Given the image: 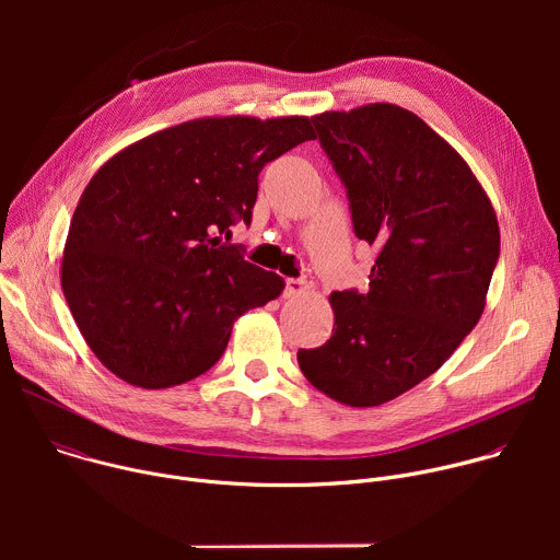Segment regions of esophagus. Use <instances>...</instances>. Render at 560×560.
<instances>
[{
    "instance_id": "esophagus-1",
    "label": "esophagus",
    "mask_w": 560,
    "mask_h": 560,
    "mask_svg": "<svg viewBox=\"0 0 560 560\" xmlns=\"http://www.w3.org/2000/svg\"><path fill=\"white\" fill-rule=\"evenodd\" d=\"M307 290H310V283H307V281H303V279H288L283 294H285L288 299H294V296L305 294Z\"/></svg>"
}]
</instances>
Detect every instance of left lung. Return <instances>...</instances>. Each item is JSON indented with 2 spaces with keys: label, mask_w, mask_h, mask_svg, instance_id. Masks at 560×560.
Returning a JSON list of instances; mask_svg holds the SVG:
<instances>
[{
  "label": "left lung",
  "mask_w": 560,
  "mask_h": 560,
  "mask_svg": "<svg viewBox=\"0 0 560 560\" xmlns=\"http://www.w3.org/2000/svg\"><path fill=\"white\" fill-rule=\"evenodd\" d=\"M312 124L376 257L370 290L332 292V337L296 361L318 392L374 408L434 374L478 324L499 221L465 159L415 113L376 102Z\"/></svg>",
  "instance_id": "obj_1"
}]
</instances>
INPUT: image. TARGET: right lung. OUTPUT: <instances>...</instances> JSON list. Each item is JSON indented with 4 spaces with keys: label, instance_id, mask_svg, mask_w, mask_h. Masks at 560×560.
I'll use <instances>...</instances> for the list:
<instances>
[{
    "label": "right lung",
    "instance_id": "right-lung-1",
    "mask_svg": "<svg viewBox=\"0 0 560 560\" xmlns=\"http://www.w3.org/2000/svg\"><path fill=\"white\" fill-rule=\"evenodd\" d=\"M316 139L307 117H201L113 154L74 208L61 290L95 357L121 381L162 389L208 372L238 316L285 281L219 234L250 223L259 173Z\"/></svg>",
    "mask_w": 560,
    "mask_h": 560
}]
</instances>
